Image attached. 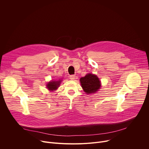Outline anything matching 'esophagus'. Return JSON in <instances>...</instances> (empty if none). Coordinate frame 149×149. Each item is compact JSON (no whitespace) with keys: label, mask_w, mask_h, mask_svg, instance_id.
<instances>
[{"label":"esophagus","mask_w":149,"mask_h":149,"mask_svg":"<svg viewBox=\"0 0 149 149\" xmlns=\"http://www.w3.org/2000/svg\"><path fill=\"white\" fill-rule=\"evenodd\" d=\"M70 79L71 80H74L75 79V75H70Z\"/></svg>","instance_id":"1"}]
</instances>
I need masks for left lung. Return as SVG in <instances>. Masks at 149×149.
Listing matches in <instances>:
<instances>
[{
	"instance_id": "1",
	"label": "left lung",
	"mask_w": 149,
	"mask_h": 149,
	"mask_svg": "<svg viewBox=\"0 0 149 149\" xmlns=\"http://www.w3.org/2000/svg\"><path fill=\"white\" fill-rule=\"evenodd\" d=\"M81 87L87 94H94L101 87V82L98 77L93 74H88L79 79Z\"/></svg>"
}]
</instances>
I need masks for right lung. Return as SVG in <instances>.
Returning <instances> with one entry per match:
<instances>
[{"mask_svg": "<svg viewBox=\"0 0 149 149\" xmlns=\"http://www.w3.org/2000/svg\"><path fill=\"white\" fill-rule=\"evenodd\" d=\"M61 81H62V79H60L58 81L52 80L51 81H49L47 84V88L49 91H55L59 87Z\"/></svg>", "mask_w": 149, "mask_h": 149, "instance_id": "1", "label": "right lung"}]
</instances>
